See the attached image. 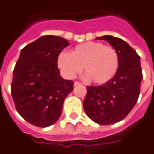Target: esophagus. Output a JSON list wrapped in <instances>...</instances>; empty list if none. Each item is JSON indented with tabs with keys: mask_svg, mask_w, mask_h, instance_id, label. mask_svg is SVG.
<instances>
[{
	"mask_svg": "<svg viewBox=\"0 0 154 154\" xmlns=\"http://www.w3.org/2000/svg\"><path fill=\"white\" fill-rule=\"evenodd\" d=\"M79 85H81V83H79V82H78V81H75L74 86H79Z\"/></svg>",
	"mask_w": 154,
	"mask_h": 154,
	"instance_id": "34e87169",
	"label": "esophagus"
}]
</instances>
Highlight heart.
<instances>
[{"instance_id":"b5f03b06","label":"heart","mask_w":154,"mask_h":154,"mask_svg":"<svg viewBox=\"0 0 154 154\" xmlns=\"http://www.w3.org/2000/svg\"><path fill=\"white\" fill-rule=\"evenodd\" d=\"M57 66L67 79L74 78L84 66L86 73L94 83L105 84L118 72L119 57L114 48L90 41L75 46L71 53L66 51L60 52Z\"/></svg>"}]
</instances>
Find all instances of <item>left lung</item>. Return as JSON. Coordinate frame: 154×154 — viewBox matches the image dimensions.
<instances>
[{"label": "left lung", "mask_w": 154, "mask_h": 154, "mask_svg": "<svg viewBox=\"0 0 154 154\" xmlns=\"http://www.w3.org/2000/svg\"><path fill=\"white\" fill-rule=\"evenodd\" d=\"M119 54V67L111 80L101 86H87L83 101L86 114L100 125L122 121L131 111L140 94L142 71L140 56L126 42L112 35H103Z\"/></svg>", "instance_id": "obj_1"}]
</instances>
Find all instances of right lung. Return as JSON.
<instances>
[{"label":"right lung","mask_w":154,"mask_h":154,"mask_svg":"<svg viewBox=\"0 0 154 154\" xmlns=\"http://www.w3.org/2000/svg\"><path fill=\"white\" fill-rule=\"evenodd\" d=\"M69 46L56 35H43L20 51L13 70L11 93L20 115L38 127H47L60 117L74 82L60 76V52Z\"/></svg>","instance_id":"right-lung-1"}]
</instances>
